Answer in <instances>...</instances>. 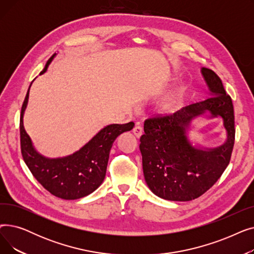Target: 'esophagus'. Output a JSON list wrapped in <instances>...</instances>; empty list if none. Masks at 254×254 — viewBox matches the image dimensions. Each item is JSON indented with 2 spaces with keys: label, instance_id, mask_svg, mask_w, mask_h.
Masks as SVG:
<instances>
[{
  "label": "esophagus",
  "instance_id": "obj_1",
  "mask_svg": "<svg viewBox=\"0 0 254 254\" xmlns=\"http://www.w3.org/2000/svg\"><path fill=\"white\" fill-rule=\"evenodd\" d=\"M132 132H134L137 138H140L143 134V127L140 125H136V127L132 128Z\"/></svg>",
  "mask_w": 254,
  "mask_h": 254
}]
</instances>
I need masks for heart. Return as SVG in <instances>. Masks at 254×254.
Here are the masks:
<instances>
[{
	"mask_svg": "<svg viewBox=\"0 0 254 254\" xmlns=\"http://www.w3.org/2000/svg\"><path fill=\"white\" fill-rule=\"evenodd\" d=\"M180 104H181L180 97L177 95H172L171 97L166 99L161 106H159V111L164 114L173 113L179 108Z\"/></svg>",
	"mask_w": 254,
	"mask_h": 254,
	"instance_id": "1",
	"label": "heart"
}]
</instances>
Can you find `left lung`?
I'll list each match as a JSON object with an SVG mask.
<instances>
[{
    "label": "left lung",
    "mask_w": 254,
    "mask_h": 254,
    "mask_svg": "<svg viewBox=\"0 0 254 254\" xmlns=\"http://www.w3.org/2000/svg\"><path fill=\"white\" fill-rule=\"evenodd\" d=\"M202 74L211 97L171 114H156L145 120L140 150L145 181L157 196L169 201H191L204 194L229 166L235 144V114L232 98L221 79L210 69ZM209 111L224 119L228 139L220 148L202 151L186 138L190 120Z\"/></svg>",
    "instance_id": "left-lung-1"
}]
</instances>
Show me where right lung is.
<instances>
[{
	"label": "right lung",
	"mask_w": 254,
	"mask_h": 254,
	"mask_svg": "<svg viewBox=\"0 0 254 254\" xmlns=\"http://www.w3.org/2000/svg\"><path fill=\"white\" fill-rule=\"evenodd\" d=\"M52 58L48 60L41 74L47 70ZM29 90L21 107L19 130L21 154L33 176L51 194L64 199L80 198L95 191L106 176L113 142L123 132L130 130L135 124L130 122L125 125H110L74 154L49 159L37 153L23 127L22 117L28 104Z\"/></svg>",
	"instance_id": "right-lung-1"
}]
</instances>
